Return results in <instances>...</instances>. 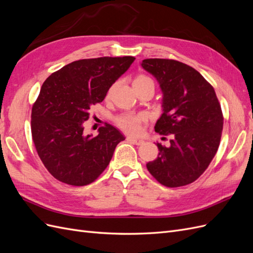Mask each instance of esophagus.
I'll list each match as a JSON object with an SVG mask.
<instances>
[{"instance_id": "1", "label": "esophagus", "mask_w": 253, "mask_h": 253, "mask_svg": "<svg viewBox=\"0 0 253 253\" xmlns=\"http://www.w3.org/2000/svg\"><path fill=\"white\" fill-rule=\"evenodd\" d=\"M126 140H127L128 142L137 144V145H140V144H142V143L144 142L141 138H137V137H134V136H127V137H126Z\"/></svg>"}]
</instances>
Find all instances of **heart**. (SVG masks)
Here are the masks:
<instances>
[{
    "instance_id": "b5f03b06",
    "label": "heart",
    "mask_w": 253,
    "mask_h": 253,
    "mask_svg": "<svg viewBox=\"0 0 253 253\" xmlns=\"http://www.w3.org/2000/svg\"><path fill=\"white\" fill-rule=\"evenodd\" d=\"M152 81L147 76H138L137 77L133 84L135 83H142V82H148ZM144 120V117L140 114H135V113H126L122 114L120 116L116 118V125L121 128L124 129L126 133H131V134H136L139 132L141 122Z\"/></svg>"
}]
</instances>
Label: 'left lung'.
<instances>
[{"label": "left lung", "mask_w": 253, "mask_h": 253, "mask_svg": "<svg viewBox=\"0 0 253 253\" xmlns=\"http://www.w3.org/2000/svg\"><path fill=\"white\" fill-rule=\"evenodd\" d=\"M141 66L163 93L155 132L171 136L169 147L156 143L158 156L147 168L166 187L189 185L206 171L219 145L224 118L215 90L193 67L178 61L145 59Z\"/></svg>", "instance_id": "1"}]
</instances>
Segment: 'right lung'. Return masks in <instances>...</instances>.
Wrapping results in <instances>:
<instances>
[{"instance_id":"1","label":"right lung","mask_w":253,"mask_h":253,"mask_svg":"<svg viewBox=\"0 0 253 253\" xmlns=\"http://www.w3.org/2000/svg\"><path fill=\"white\" fill-rule=\"evenodd\" d=\"M134 57L78 60L44 81L32 110V135L43 165L56 179L72 186L93 182L109 166L116 145L125 140L106 125L98 135H84L89 110L131 64Z\"/></svg>"}]
</instances>
